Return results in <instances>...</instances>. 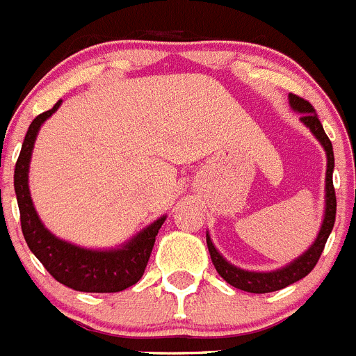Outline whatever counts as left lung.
Masks as SVG:
<instances>
[{"label":"left lung","instance_id":"obj_1","mask_svg":"<svg viewBox=\"0 0 356 356\" xmlns=\"http://www.w3.org/2000/svg\"><path fill=\"white\" fill-rule=\"evenodd\" d=\"M290 107L298 114H301V122L310 129L312 134L315 136V140L319 141L321 147L326 152V186H324V215H323V224L317 233V238L314 240L307 251L302 252L301 256L290 261L285 267L276 268V270L268 272H256V270H245L236 265L229 264L220 252L216 251V247L213 245L211 236L206 233V242H208L209 254H211V261L215 265L216 272L224 277L231 286L251 293H268L276 292V290L285 289V286L292 285L296 281L302 280L314 270L315 264L319 261L323 249L326 245V240L330 236L335 224V213H337V199H335V190H333V168H335V157H333V147L332 141L327 140L326 132H324L323 125H321L315 109L312 107L310 102L302 100V98L296 97L290 92L289 95Z\"/></svg>","mask_w":356,"mask_h":356}]
</instances>
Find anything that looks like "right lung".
Returning <instances> with one entry per match:
<instances>
[{"mask_svg":"<svg viewBox=\"0 0 356 356\" xmlns=\"http://www.w3.org/2000/svg\"><path fill=\"white\" fill-rule=\"evenodd\" d=\"M63 100L46 113L39 114L29 127L21 147L19 159L15 163L14 188L21 213V229L30 251L44 265L46 270L63 285L79 292H122L136 285L143 276L154 242L166 215L114 249H88L55 236L42 224L33 206L29 186V172L32 150L42 123L60 107Z\"/></svg>","mask_w":356,"mask_h":356,"instance_id":"add662e5","label":"right lung"}]
</instances>
